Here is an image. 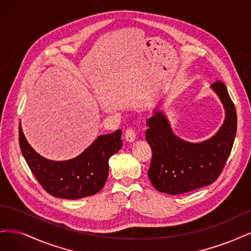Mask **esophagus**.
<instances>
[{"mask_svg":"<svg viewBox=\"0 0 251 251\" xmlns=\"http://www.w3.org/2000/svg\"><path fill=\"white\" fill-rule=\"evenodd\" d=\"M135 137H136V133L133 130L132 128H128L127 130L125 131V140L129 143H131L133 141H135Z\"/></svg>","mask_w":251,"mask_h":251,"instance_id":"34e87169","label":"esophagus"}]
</instances>
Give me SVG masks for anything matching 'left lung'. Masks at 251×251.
<instances>
[{
  "label": "left lung",
  "instance_id": "1",
  "mask_svg": "<svg viewBox=\"0 0 251 251\" xmlns=\"http://www.w3.org/2000/svg\"><path fill=\"white\" fill-rule=\"evenodd\" d=\"M212 88L225 108V120L211 139L201 143L181 140L158 110L148 119L146 140L152 149L148 176L157 191L184 194L213 183L222 173L237 133V111L222 81L214 82Z\"/></svg>",
  "mask_w": 251,
  "mask_h": 251
}]
</instances>
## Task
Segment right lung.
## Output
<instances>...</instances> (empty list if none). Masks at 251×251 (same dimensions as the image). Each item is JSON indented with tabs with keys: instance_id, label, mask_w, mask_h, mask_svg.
Listing matches in <instances>:
<instances>
[{
	"instance_id": "right-lung-1",
	"label": "right lung",
	"mask_w": 251,
	"mask_h": 251,
	"mask_svg": "<svg viewBox=\"0 0 251 251\" xmlns=\"http://www.w3.org/2000/svg\"><path fill=\"white\" fill-rule=\"evenodd\" d=\"M122 130L99 135L90 147L75 158L50 160L39 155L19 127L21 150L40 185L50 195L61 199H80L101 191L108 176V159L121 148Z\"/></svg>"
}]
</instances>
